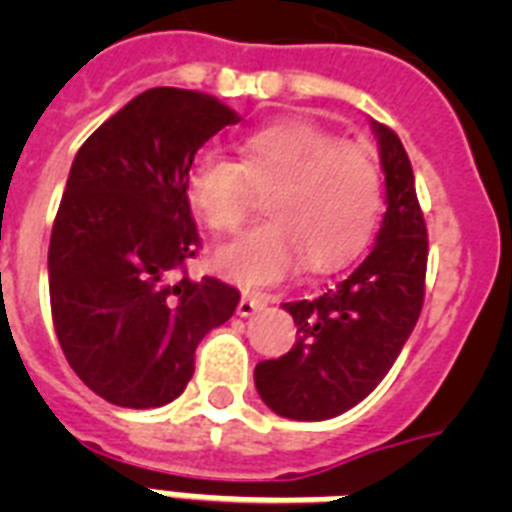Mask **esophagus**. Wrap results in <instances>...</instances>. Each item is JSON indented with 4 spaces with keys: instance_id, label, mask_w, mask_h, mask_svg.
Listing matches in <instances>:
<instances>
[{
    "instance_id": "esophagus-1",
    "label": "esophagus",
    "mask_w": 512,
    "mask_h": 512,
    "mask_svg": "<svg viewBox=\"0 0 512 512\" xmlns=\"http://www.w3.org/2000/svg\"><path fill=\"white\" fill-rule=\"evenodd\" d=\"M271 303V297L265 295H244L239 300V308H236V313L239 316H252L255 311H260V308H265V305Z\"/></svg>"
}]
</instances>
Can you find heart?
<instances>
[{
  "label": "heart",
  "mask_w": 512,
  "mask_h": 512,
  "mask_svg": "<svg viewBox=\"0 0 512 512\" xmlns=\"http://www.w3.org/2000/svg\"><path fill=\"white\" fill-rule=\"evenodd\" d=\"M239 162L204 151L185 175L193 215L215 233L239 231L252 188L265 193L268 223L215 255L228 279L265 287L308 265L340 271L372 239L382 209L380 170L369 148L345 143L308 119H281L239 140Z\"/></svg>",
  "instance_id": "obj_1"
}]
</instances>
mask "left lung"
Here are the masks:
<instances>
[{
    "instance_id": "1",
    "label": "left lung",
    "mask_w": 512,
    "mask_h": 512,
    "mask_svg": "<svg viewBox=\"0 0 512 512\" xmlns=\"http://www.w3.org/2000/svg\"><path fill=\"white\" fill-rule=\"evenodd\" d=\"M385 172V217L369 255L313 300L284 303L297 327L289 353L255 366L257 393L289 420H329L364 401L420 319L428 228L412 162L390 127L372 122Z\"/></svg>"
}]
</instances>
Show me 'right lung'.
<instances>
[{
    "mask_svg": "<svg viewBox=\"0 0 512 512\" xmlns=\"http://www.w3.org/2000/svg\"><path fill=\"white\" fill-rule=\"evenodd\" d=\"M204 92L154 87L79 148L50 236V308L76 377L108 404L154 409L193 377L196 345L239 289L188 276L199 231L185 199L193 156L239 124Z\"/></svg>",
    "mask_w": 512,
    "mask_h": 512,
    "instance_id": "right-lung-1",
    "label": "right lung"
}]
</instances>
